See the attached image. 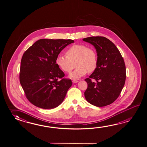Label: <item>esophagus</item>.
<instances>
[{
  "mask_svg": "<svg viewBox=\"0 0 147 147\" xmlns=\"http://www.w3.org/2000/svg\"><path fill=\"white\" fill-rule=\"evenodd\" d=\"M72 82H73V83H78V81L75 80H72Z\"/></svg>",
  "mask_w": 147,
  "mask_h": 147,
  "instance_id": "1",
  "label": "esophagus"
}]
</instances>
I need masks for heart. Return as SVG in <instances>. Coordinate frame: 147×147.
<instances>
[{"instance_id": "b5f03b06", "label": "heart", "mask_w": 147, "mask_h": 147, "mask_svg": "<svg viewBox=\"0 0 147 147\" xmlns=\"http://www.w3.org/2000/svg\"><path fill=\"white\" fill-rule=\"evenodd\" d=\"M66 56L59 55L56 59L57 66L64 72L71 73L72 78H80L86 73H92L98 65V56L96 50L84 45H72L66 51Z\"/></svg>"}]
</instances>
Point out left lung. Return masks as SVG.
I'll use <instances>...</instances> for the list:
<instances>
[{"label":"left lung","instance_id":"left-lung-1","mask_svg":"<svg viewBox=\"0 0 147 147\" xmlns=\"http://www.w3.org/2000/svg\"><path fill=\"white\" fill-rule=\"evenodd\" d=\"M83 40L96 49L98 65L96 70L85 79L87 88L84 95L87 102L97 107L110 105L119 97L125 83L126 66L116 45L104 36H90ZM94 79L96 83L91 81Z\"/></svg>","mask_w":147,"mask_h":147}]
</instances>
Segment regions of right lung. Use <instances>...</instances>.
I'll use <instances>...</instances> for the list:
<instances>
[{
  "label": "right lung",
  "instance_id": "add662e5",
  "mask_svg": "<svg viewBox=\"0 0 147 147\" xmlns=\"http://www.w3.org/2000/svg\"><path fill=\"white\" fill-rule=\"evenodd\" d=\"M74 42L71 39H40L24 52L19 80L32 104L52 109L62 102L72 81L63 78L65 74L57 66L56 59L64 48Z\"/></svg>",
  "mask_w": 147,
  "mask_h": 147
}]
</instances>
